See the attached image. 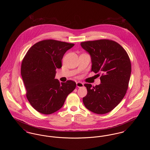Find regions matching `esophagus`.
<instances>
[{"label": "esophagus", "mask_w": 150, "mask_h": 150, "mask_svg": "<svg viewBox=\"0 0 150 150\" xmlns=\"http://www.w3.org/2000/svg\"><path fill=\"white\" fill-rule=\"evenodd\" d=\"M76 86L78 88H81V87H83L84 86V84L83 83L80 82V81H78V82L76 83Z\"/></svg>", "instance_id": "34e87169"}]
</instances>
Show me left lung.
Returning a JSON list of instances; mask_svg holds the SVG:
<instances>
[{
	"mask_svg": "<svg viewBox=\"0 0 150 150\" xmlns=\"http://www.w3.org/2000/svg\"><path fill=\"white\" fill-rule=\"evenodd\" d=\"M80 45L91 56L92 71L102 74L100 85L92 88L91 84H84L87 94L83 103L95 114H107L118 105L128 88L132 70L128 54L112 40L86 41Z\"/></svg>",
	"mask_w": 150,
	"mask_h": 150,
	"instance_id": "8db88e82",
	"label": "left lung"
}]
</instances>
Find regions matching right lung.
Segmentation results:
<instances>
[{"label":"right lung","instance_id":"1","mask_svg":"<svg viewBox=\"0 0 150 150\" xmlns=\"http://www.w3.org/2000/svg\"><path fill=\"white\" fill-rule=\"evenodd\" d=\"M53 39L40 41L27 52L22 62L21 74L29 103L38 112L49 115L63 106L76 83H60L54 79L56 69L62 67L64 53L74 45Z\"/></svg>","mask_w":150,"mask_h":150}]
</instances>
